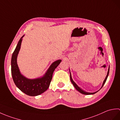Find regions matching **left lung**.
<instances>
[{
    "label": "left lung",
    "mask_w": 120,
    "mask_h": 120,
    "mask_svg": "<svg viewBox=\"0 0 120 120\" xmlns=\"http://www.w3.org/2000/svg\"><path fill=\"white\" fill-rule=\"evenodd\" d=\"M109 68H108V71L107 75L106 77V78H105V80H104V81L103 83V85H102V86H101V88L103 87V86H104V84H105V83L106 82V80H107V77H108V75H109ZM70 79H71V82H72V83H73V86H74V87L76 88V90H77L79 92H80L81 93L83 94H85V95H90V94H95V93H96V92H98V91H97V92H94V93H89V92H86V91H85L84 90H83L82 89H81L79 87V86H78L77 85H76V83L74 82V81L73 80L72 78V76H71V73H70Z\"/></svg>",
    "instance_id": "left-lung-1"
}]
</instances>
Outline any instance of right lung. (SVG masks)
Returning a JSON list of instances; mask_svg holds the SVG:
<instances>
[{
	"mask_svg": "<svg viewBox=\"0 0 120 120\" xmlns=\"http://www.w3.org/2000/svg\"><path fill=\"white\" fill-rule=\"evenodd\" d=\"M22 36L18 42L11 59V73L14 82L17 87L28 95L35 96L44 92L46 91L52 79L53 71L60 62L61 60H58L52 63L46 73L45 75L41 78L29 79L22 75L20 73L17 64V57L21 48Z\"/></svg>",
	"mask_w": 120,
	"mask_h": 120,
	"instance_id": "right-lung-1",
	"label": "right lung"
}]
</instances>
